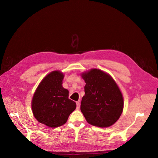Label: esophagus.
<instances>
[{
    "instance_id": "34e87169",
    "label": "esophagus",
    "mask_w": 158,
    "mask_h": 158,
    "mask_svg": "<svg viewBox=\"0 0 158 158\" xmlns=\"http://www.w3.org/2000/svg\"><path fill=\"white\" fill-rule=\"evenodd\" d=\"M80 107V103L79 102H76V109H79Z\"/></svg>"
}]
</instances>
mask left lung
Listing matches in <instances>:
<instances>
[{
	"mask_svg": "<svg viewBox=\"0 0 158 158\" xmlns=\"http://www.w3.org/2000/svg\"><path fill=\"white\" fill-rule=\"evenodd\" d=\"M82 76L86 84L80 109L87 122L99 127L111 126L123 110L120 89L111 76L99 69L90 70Z\"/></svg>",
	"mask_w": 158,
	"mask_h": 158,
	"instance_id": "8db88e82",
	"label": "left lung"
}]
</instances>
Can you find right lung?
I'll return each mask as SVG.
<instances>
[{
	"label": "right lung",
	"instance_id": "add662e5",
	"mask_svg": "<svg viewBox=\"0 0 158 158\" xmlns=\"http://www.w3.org/2000/svg\"><path fill=\"white\" fill-rule=\"evenodd\" d=\"M63 74L53 71L46 76L33 95L31 107L35 118L51 128L64 125L76 107L62 84Z\"/></svg>",
	"mask_w": 158,
	"mask_h": 158
}]
</instances>
